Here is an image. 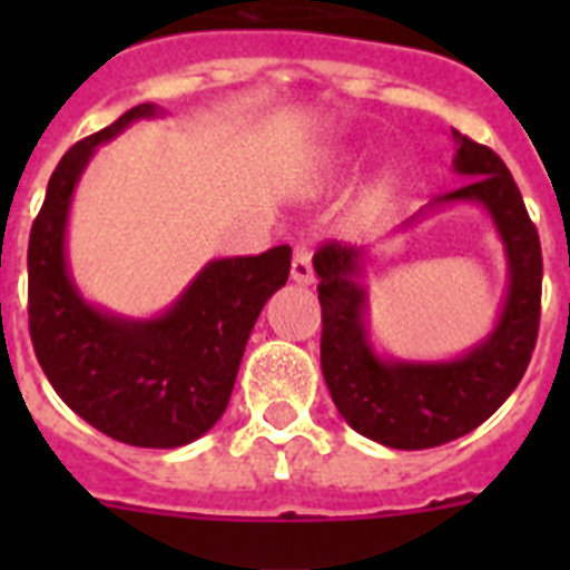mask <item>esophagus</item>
<instances>
[{
  "instance_id": "esophagus-1",
  "label": "esophagus",
  "mask_w": 570,
  "mask_h": 570,
  "mask_svg": "<svg viewBox=\"0 0 570 570\" xmlns=\"http://www.w3.org/2000/svg\"><path fill=\"white\" fill-rule=\"evenodd\" d=\"M291 279L296 285H311L314 282V265H311V250L305 242L294 248V262H291Z\"/></svg>"
}]
</instances>
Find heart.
<instances>
[{"instance_id":"1","label":"heart","mask_w":570,"mask_h":570,"mask_svg":"<svg viewBox=\"0 0 570 570\" xmlns=\"http://www.w3.org/2000/svg\"><path fill=\"white\" fill-rule=\"evenodd\" d=\"M354 163H356V150L354 148L334 150V156L328 159V170H325V176L342 174L347 165H354ZM391 190H394V174H391V170H385V174H380L374 183L367 185L365 196H362V208H365V210L382 208L387 196H391Z\"/></svg>"}]
</instances>
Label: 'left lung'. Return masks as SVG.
I'll return each mask as SVG.
<instances>
[{"instance_id":"obj_1","label":"left lung","mask_w":570,"mask_h":570,"mask_svg":"<svg viewBox=\"0 0 570 570\" xmlns=\"http://www.w3.org/2000/svg\"><path fill=\"white\" fill-rule=\"evenodd\" d=\"M454 170L462 188L402 223L445 205L488 210L508 259V294L491 334L456 360L407 362L380 356L367 340L365 248L328 242L314 254L322 305V376L334 405L356 434L400 451H422L465 436L513 394L540 331L542 250L511 170L485 145L454 130Z\"/></svg>"}]
</instances>
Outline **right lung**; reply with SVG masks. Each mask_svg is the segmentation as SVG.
I'll list each match as a JSON object with an SVG mask.
<instances>
[{
  "label": "right lung",
  "instance_id": "right-lung-1",
  "mask_svg": "<svg viewBox=\"0 0 570 570\" xmlns=\"http://www.w3.org/2000/svg\"><path fill=\"white\" fill-rule=\"evenodd\" d=\"M163 110L145 102L59 159L28 245V322L53 391L88 425L136 448L199 440L228 407L242 354L265 302L288 282L291 248L208 262L154 320L90 305L68 268L73 190L99 145Z\"/></svg>",
  "mask_w": 570,
  "mask_h": 570
}]
</instances>
